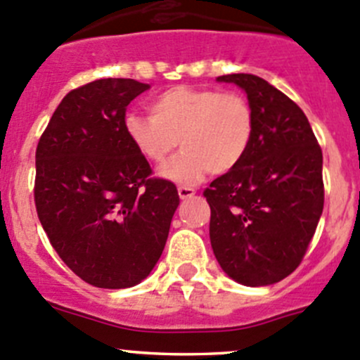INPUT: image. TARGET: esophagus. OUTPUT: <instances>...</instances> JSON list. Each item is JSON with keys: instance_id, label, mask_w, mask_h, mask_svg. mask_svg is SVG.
<instances>
[{"instance_id": "1", "label": "esophagus", "mask_w": 360, "mask_h": 360, "mask_svg": "<svg viewBox=\"0 0 360 360\" xmlns=\"http://www.w3.org/2000/svg\"><path fill=\"white\" fill-rule=\"evenodd\" d=\"M177 193H179L181 200H188V198L193 197L197 191H195V188H190V186H179L177 188Z\"/></svg>"}]
</instances>
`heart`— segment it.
<instances>
[{"instance_id":"b5f03b06","label":"heart","mask_w":360,"mask_h":360,"mask_svg":"<svg viewBox=\"0 0 360 360\" xmlns=\"http://www.w3.org/2000/svg\"><path fill=\"white\" fill-rule=\"evenodd\" d=\"M150 111L151 116L127 115L123 129L134 150L153 167H162L181 144L183 153L163 170L167 179L193 184L207 172H231L248 157L256 118L240 94L172 86Z\"/></svg>"}]
</instances>
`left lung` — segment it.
<instances>
[{"mask_svg":"<svg viewBox=\"0 0 360 360\" xmlns=\"http://www.w3.org/2000/svg\"><path fill=\"white\" fill-rule=\"evenodd\" d=\"M248 94L256 129L244 162L205 188L210 245L228 277L270 285L307 254L324 209L322 150L301 108L254 75H224Z\"/></svg>","mask_w":360,"mask_h":360,"instance_id":"obj_1","label":"left lung"}]
</instances>
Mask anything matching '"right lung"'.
Returning <instances> with one entry per match:
<instances>
[{"mask_svg": "<svg viewBox=\"0 0 360 360\" xmlns=\"http://www.w3.org/2000/svg\"><path fill=\"white\" fill-rule=\"evenodd\" d=\"M150 89L104 78L71 90L36 148L34 203L60 259L90 285L132 288L162 256L179 205L127 139V106Z\"/></svg>", "mask_w": 360, "mask_h": 360, "instance_id": "add662e5", "label": "right lung"}]
</instances>
